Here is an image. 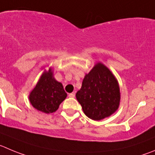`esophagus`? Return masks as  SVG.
I'll return each instance as SVG.
<instances>
[{
	"mask_svg": "<svg viewBox=\"0 0 155 155\" xmlns=\"http://www.w3.org/2000/svg\"><path fill=\"white\" fill-rule=\"evenodd\" d=\"M69 97L74 98L75 97V92H72V93L69 94Z\"/></svg>",
	"mask_w": 155,
	"mask_h": 155,
	"instance_id": "1",
	"label": "esophagus"
}]
</instances>
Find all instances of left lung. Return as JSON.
Listing matches in <instances>:
<instances>
[{"label":"left lung","instance_id":"1","mask_svg":"<svg viewBox=\"0 0 155 155\" xmlns=\"http://www.w3.org/2000/svg\"><path fill=\"white\" fill-rule=\"evenodd\" d=\"M76 97L86 116L95 121L102 120L119 107L118 82L110 69L99 62L86 74Z\"/></svg>","mask_w":155,"mask_h":155}]
</instances>
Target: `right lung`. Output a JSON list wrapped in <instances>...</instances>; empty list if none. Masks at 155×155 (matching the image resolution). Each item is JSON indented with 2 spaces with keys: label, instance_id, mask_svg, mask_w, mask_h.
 Instances as JSON below:
<instances>
[{
  "label": "right lung",
  "instance_id": "right-lung-1",
  "mask_svg": "<svg viewBox=\"0 0 155 155\" xmlns=\"http://www.w3.org/2000/svg\"><path fill=\"white\" fill-rule=\"evenodd\" d=\"M67 94L63 89V84L53 76L52 68L45 69L36 86L29 95V100L34 108L43 113L55 112Z\"/></svg>",
  "mask_w": 155,
  "mask_h": 155
}]
</instances>
